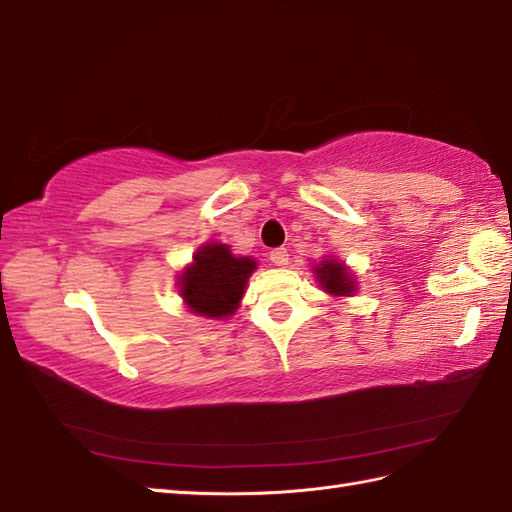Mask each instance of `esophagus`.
I'll return each mask as SVG.
<instances>
[{
	"label": "esophagus",
	"instance_id": "obj_1",
	"mask_svg": "<svg viewBox=\"0 0 512 512\" xmlns=\"http://www.w3.org/2000/svg\"><path fill=\"white\" fill-rule=\"evenodd\" d=\"M269 260L274 265H278V267H283V265H287L289 263V252L285 247H276V249H271L269 252Z\"/></svg>",
	"mask_w": 512,
	"mask_h": 512
}]
</instances>
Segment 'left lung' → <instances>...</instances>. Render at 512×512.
Returning a JSON list of instances; mask_svg holds the SVG:
<instances>
[{
  "label": "left lung",
  "instance_id": "obj_1",
  "mask_svg": "<svg viewBox=\"0 0 512 512\" xmlns=\"http://www.w3.org/2000/svg\"><path fill=\"white\" fill-rule=\"evenodd\" d=\"M314 274L318 278L320 287L331 296L356 294V276L344 267V263H338L336 258L320 260L318 265H314Z\"/></svg>",
  "mask_w": 512,
  "mask_h": 512
}]
</instances>
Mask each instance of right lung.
<instances>
[{
  "instance_id": "right-lung-1",
  "label": "right lung",
  "mask_w": 512,
  "mask_h": 512,
  "mask_svg": "<svg viewBox=\"0 0 512 512\" xmlns=\"http://www.w3.org/2000/svg\"><path fill=\"white\" fill-rule=\"evenodd\" d=\"M254 269V258L234 256L223 243H205L179 276V291L196 316L229 318L241 305Z\"/></svg>"
}]
</instances>
